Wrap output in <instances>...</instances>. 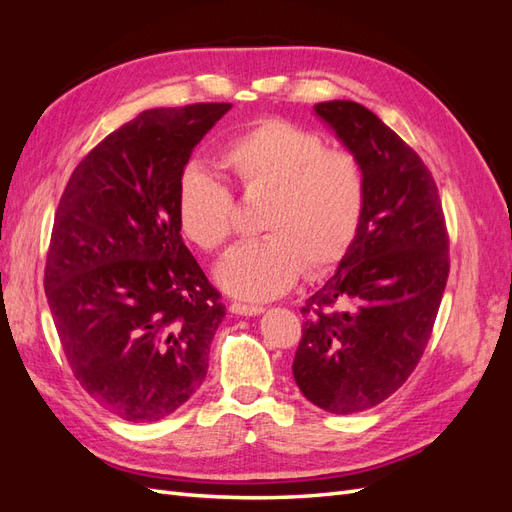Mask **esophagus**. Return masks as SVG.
Returning a JSON list of instances; mask_svg holds the SVG:
<instances>
[{
    "mask_svg": "<svg viewBox=\"0 0 512 512\" xmlns=\"http://www.w3.org/2000/svg\"><path fill=\"white\" fill-rule=\"evenodd\" d=\"M230 312L237 316H258L265 312V307L260 305H245V303H230Z\"/></svg>",
    "mask_w": 512,
    "mask_h": 512,
    "instance_id": "esophagus-1",
    "label": "esophagus"
}]
</instances>
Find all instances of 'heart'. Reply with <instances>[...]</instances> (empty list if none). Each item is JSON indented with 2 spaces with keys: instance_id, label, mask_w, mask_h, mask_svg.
Wrapping results in <instances>:
<instances>
[{
  "instance_id": "1",
  "label": "heart",
  "mask_w": 512,
  "mask_h": 512,
  "mask_svg": "<svg viewBox=\"0 0 512 512\" xmlns=\"http://www.w3.org/2000/svg\"><path fill=\"white\" fill-rule=\"evenodd\" d=\"M220 166L245 198H267L265 237L237 245L215 269L218 284L247 301L280 297L299 280L333 271L359 237L367 177L359 158L327 149L324 138L282 117L258 119L222 147ZM181 235L218 252L235 224V200L220 181L188 166L177 183Z\"/></svg>"
}]
</instances>
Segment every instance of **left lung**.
Returning a JSON list of instances; mask_svg holds the SVG:
<instances>
[{
	"label": "left lung",
	"instance_id": "8db88e82",
	"mask_svg": "<svg viewBox=\"0 0 512 512\" xmlns=\"http://www.w3.org/2000/svg\"><path fill=\"white\" fill-rule=\"evenodd\" d=\"M367 177L359 237L331 280L307 299L292 374L333 414L374 408L421 361L448 277L438 185L418 153L350 100L314 106Z\"/></svg>",
	"mask_w": 512,
	"mask_h": 512
}]
</instances>
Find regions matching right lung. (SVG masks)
Here are the masks:
<instances>
[{
    "mask_svg": "<svg viewBox=\"0 0 512 512\" xmlns=\"http://www.w3.org/2000/svg\"><path fill=\"white\" fill-rule=\"evenodd\" d=\"M232 104L151 108L91 149L55 211L44 292L74 378L130 423L203 384L226 307L181 239L177 183Z\"/></svg>",
    "mask_w": 512,
    "mask_h": 512,
    "instance_id": "right-lung-1",
    "label": "right lung"
}]
</instances>
